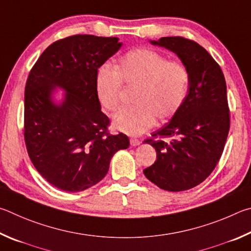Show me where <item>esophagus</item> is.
Here are the masks:
<instances>
[{
    "mask_svg": "<svg viewBox=\"0 0 251 251\" xmlns=\"http://www.w3.org/2000/svg\"><path fill=\"white\" fill-rule=\"evenodd\" d=\"M140 143H141V141H140V140H138V139H135V138H131L130 139V144L132 147H137V146H139Z\"/></svg>",
    "mask_w": 251,
    "mask_h": 251,
    "instance_id": "obj_1",
    "label": "esophagus"
}]
</instances>
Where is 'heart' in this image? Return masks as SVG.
Instances as JSON below:
<instances>
[{
  "label": "heart",
  "instance_id": "1",
  "mask_svg": "<svg viewBox=\"0 0 251 251\" xmlns=\"http://www.w3.org/2000/svg\"><path fill=\"white\" fill-rule=\"evenodd\" d=\"M190 70L182 61L170 60L150 48H134L123 54L111 68L102 65L95 77L96 96L101 107L113 112L120 104L122 86L134 88V105L113 117V128L130 135L141 134L160 122L176 116L185 103Z\"/></svg>",
  "mask_w": 251,
  "mask_h": 251
}]
</instances>
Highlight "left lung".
Masks as SVG:
<instances>
[{
    "label": "left lung",
    "mask_w": 251,
    "mask_h": 251,
    "mask_svg": "<svg viewBox=\"0 0 251 251\" xmlns=\"http://www.w3.org/2000/svg\"><path fill=\"white\" fill-rule=\"evenodd\" d=\"M174 51L191 74L185 103L163 128L144 142L156 161L143 170L162 190L187 191L207 178L223 154L230 128L226 81L222 68L200 44L185 37L151 42Z\"/></svg>",
    "instance_id": "8db88e82"
}]
</instances>
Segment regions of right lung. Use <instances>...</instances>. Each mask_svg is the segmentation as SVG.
Here are the masks:
<instances>
[{"instance_id": "add662e5", "label": "right lung", "mask_w": 251, "mask_h": 251, "mask_svg": "<svg viewBox=\"0 0 251 251\" xmlns=\"http://www.w3.org/2000/svg\"><path fill=\"white\" fill-rule=\"evenodd\" d=\"M118 37L73 35L48 46L25 86L24 140L35 169L61 191H85L108 173L114 153L129 147L126 134L108 131L96 96L97 69L120 50ZM56 85L68 91L56 106Z\"/></svg>"}]
</instances>
